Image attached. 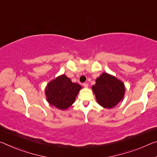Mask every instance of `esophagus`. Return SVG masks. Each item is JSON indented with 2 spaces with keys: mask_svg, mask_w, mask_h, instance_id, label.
<instances>
[{
  "mask_svg": "<svg viewBox=\"0 0 157 157\" xmlns=\"http://www.w3.org/2000/svg\"><path fill=\"white\" fill-rule=\"evenodd\" d=\"M83 86L84 88H88V84L87 83H84L83 84Z\"/></svg>",
  "mask_w": 157,
  "mask_h": 157,
  "instance_id": "esophagus-1",
  "label": "esophagus"
}]
</instances>
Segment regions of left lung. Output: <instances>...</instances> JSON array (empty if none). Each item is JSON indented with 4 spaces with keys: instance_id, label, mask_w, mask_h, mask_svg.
I'll return each instance as SVG.
<instances>
[{
    "instance_id": "8db88e82",
    "label": "left lung",
    "mask_w": 157,
    "mask_h": 157,
    "mask_svg": "<svg viewBox=\"0 0 157 157\" xmlns=\"http://www.w3.org/2000/svg\"><path fill=\"white\" fill-rule=\"evenodd\" d=\"M92 91L99 105L104 108L111 109L123 101L126 89L120 79L103 73L96 78V84L92 86Z\"/></svg>"
}]
</instances>
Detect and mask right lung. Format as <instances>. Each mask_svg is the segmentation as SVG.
Listing matches in <instances>:
<instances>
[{
  "label": "right lung",
  "mask_w": 157,
  "mask_h": 157,
  "mask_svg": "<svg viewBox=\"0 0 157 157\" xmlns=\"http://www.w3.org/2000/svg\"><path fill=\"white\" fill-rule=\"evenodd\" d=\"M81 89L79 84L72 82L66 75H61L47 84L46 100L49 105L65 110L74 103Z\"/></svg>",
  "instance_id": "obj_1"
}]
</instances>
